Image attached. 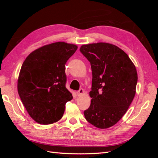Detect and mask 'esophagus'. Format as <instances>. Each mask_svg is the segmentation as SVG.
<instances>
[{
  "mask_svg": "<svg viewBox=\"0 0 158 158\" xmlns=\"http://www.w3.org/2000/svg\"><path fill=\"white\" fill-rule=\"evenodd\" d=\"M83 93H84V90H83V89H80L79 90V91H77V92H76L77 95L78 96H81Z\"/></svg>",
  "mask_w": 158,
  "mask_h": 158,
  "instance_id": "esophagus-1",
  "label": "esophagus"
}]
</instances>
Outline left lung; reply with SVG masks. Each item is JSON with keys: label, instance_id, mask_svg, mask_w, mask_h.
<instances>
[{"label": "left lung", "instance_id": "left-lung-1", "mask_svg": "<svg viewBox=\"0 0 158 158\" xmlns=\"http://www.w3.org/2000/svg\"><path fill=\"white\" fill-rule=\"evenodd\" d=\"M80 52L92 71V100L85 117L98 128H108L122 119L135 98L136 67L122 49L110 43L83 45Z\"/></svg>", "mask_w": 158, "mask_h": 158}]
</instances>
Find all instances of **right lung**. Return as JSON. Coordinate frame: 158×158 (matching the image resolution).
Wrapping results in <instances>:
<instances>
[{"instance_id": "1", "label": "right lung", "mask_w": 158, "mask_h": 158, "mask_svg": "<svg viewBox=\"0 0 158 158\" xmlns=\"http://www.w3.org/2000/svg\"><path fill=\"white\" fill-rule=\"evenodd\" d=\"M77 48L65 42L51 43L31 52L23 62L18 91L29 115L38 123L58 122L66 103L73 99L66 88L65 64Z\"/></svg>"}]
</instances>
